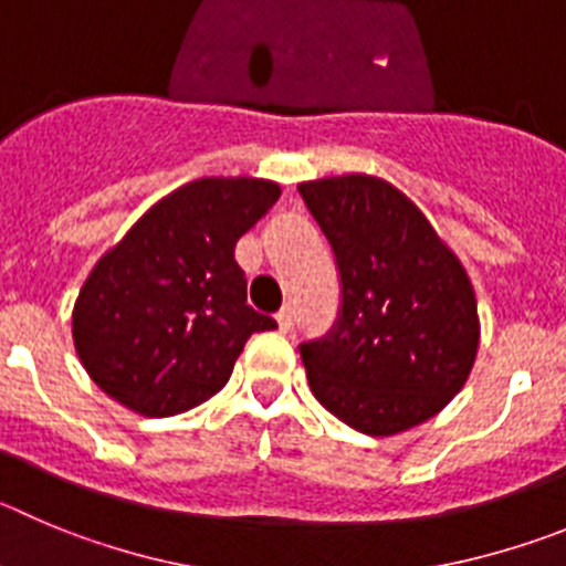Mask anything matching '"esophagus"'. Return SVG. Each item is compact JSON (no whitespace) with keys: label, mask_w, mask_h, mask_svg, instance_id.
<instances>
[{"label":"esophagus","mask_w":566,"mask_h":566,"mask_svg":"<svg viewBox=\"0 0 566 566\" xmlns=\"http://www.w3.org/2000/svg\"><path fill=\"white\" fill-rule=\"evenodd\" d=\"M276 324H279V329L282 332H287L290 326H293V307H282L276 313Z\"/></svg>","instance_id":"1"}]
</instances>
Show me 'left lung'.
Returning a JSON list of instances; mask_svg holds the SVG:
<instances>
[{
    "mask_svg": "<svg viewBox=\"0 0 566 566\" xmlns=\"http://www.w3.org/2000/svg\"><path fill=\"white\" fill-rule=\"evenodd\" d=\"M298 192L340 273L335 326L298 346L315 399L366 436L432 419L478 355L467 271L419 206L382 178H318Z\"/></svg>",
    "mask_w": 566,
    "mask_h": 566,
    "instance_id": "1",
    "label": "left lung"
}]
</instances>
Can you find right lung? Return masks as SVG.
I'll list each match as a JSON object with an SVG mask.
<instances>
[{"mask_svg": "<svg viewBox=\"0 0 566 566\" xmlns=\"http://www.w3.org/2000/svg\"><path fill=\"white\" fill-rule=\"evenodd\" d=\"M262 178H198L158 200L116 242L75 301L72 337L88 377L150 419L206 402L253 332L234 245L279 200Z\"/></svg>", "mask_w": 566, "mask_h": 566, "instance_id": "obj_1", "label": "right lung"}]
</instances>
